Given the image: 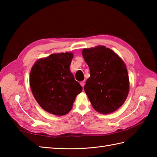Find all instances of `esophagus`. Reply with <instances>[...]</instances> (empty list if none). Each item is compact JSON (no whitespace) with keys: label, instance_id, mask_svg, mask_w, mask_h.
<instances>
[{"label":"esophagus","instance_id":"obj_1","mask_svg":"<svg viewBox=\"0 0 157 157\" xmlns=\"http://www.w3.org/2000/svg\"><path fill=\"white\" fill-rule=\"evenodd\" d=\"M80 85L82 86L83 88H84V85H85V82H84V81L81 82H80Z\"/></svg>","mask_w":157,"mask_h":157}]
</instances>
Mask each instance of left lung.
I'll list each match as a JSON object with an SVG mask.
<instances>
[{"instance_id":"1","label":"left lung","mask_w":157,"mask_h":157,"mask_svg":"<svg viewBox=\"0 0 157 157\" xmlns=\"http://www.w3.org/2000/svg\"><path fill=\"white\" fill-rule=\"evenodd\" d=\"M82 55L90 71L84 91L93 108L102 114L115 111L125 101L129 90L124 62L104 46L84 48Z\"/></svg>"}]
</instances>
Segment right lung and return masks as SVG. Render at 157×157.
Returning <instances> with one entry per match:
<instances>
[{
	"label": "right lung",
	"instance_id": "add662e5",
	"mask_svg": "<svg viewBox=\"0 0 157 157\" xmlns=\"http://www.w3.org/2000/svg\"><path fill=\"white\" fill-rule=\"evenodd\" d=\"M73 57L72 52L55 53L38 60L31 69L32 94L39 105L51 114H67L82 90L70 71Z\"/></svg>",
	"mask_w": 157,
	"mask_h": 157
}]
</instances>
